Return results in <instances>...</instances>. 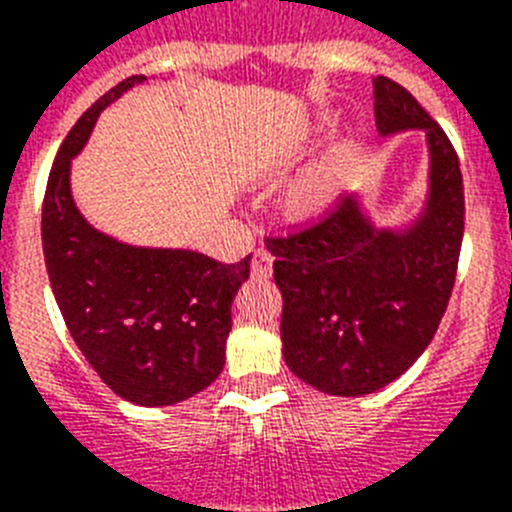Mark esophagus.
<instances>
[{
	"label": "esophagus",
	"mask_w": 512,
	"mask_h": 512,
	"mask_svg": "<svg viewBox=\"0 0 512 512\" xmlns=\"http://www.w3.org/2000/svg\"><path fill=\"white\" fill-rule=\"evenodd\" d=\"M271 266H274V256H271L269 251H256L253 253V261H251V271L253 277H271Z\"/></svg>",
	"instance_id": "esophagus-1"
}]
</instances>
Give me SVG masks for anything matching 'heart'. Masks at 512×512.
<instances>
[{
  "label": "heart",
  "mask_w": 512,
  "mask_h": 512,
  "mask_svg": "<svg viewBox=\"0 0 512 512\" xmlns=\"http://www.w3.org/2000/svg\"><path fill=\"white\" fill-rule=\"evenodd\" d=\"M338 189V176L333 166H320L315 174H310L300 187L292 192L289 205L297 212H318L333 202Z\"/></svg>",
  "instance_id": "heart-1"
}]
</instances>
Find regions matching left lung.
Wrapping results in <instances>:
<instances>
[{
	"label": "left lung",
	"instance_id": "8db88e82",
	"mask_svg": "<svg viewBox=\"0 0 512 512\" xmlns=\"http://www.w3.org/2000/svg\"><path fill=\"white\" fill-rule=\"evenodd\" d=\"M382 135L423 128L431 194L405 233L379 230L348 194L323 217L269 235L282 289L284 361L325 395L359 397L408 372L449 307L464 238V182L449 135L390 76L374 79Z\"/></svg>",
	"mask_w": 512,
	"mask_h": 512
}]
</instances>
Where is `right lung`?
<instances>
[{
    "label": "right lung",
    "instance_id": "add662e5",
    "mask_svg": "<svg viewBox=\"0 0 512 512\" xmlns=\"http://www.w3.org/2000/svg\"><path fill=\"white\" fill-rule=\"evenodd\" d=\"M143 79H122L69 130L48 176L40 228L53 295L84 359L122 400L161 408L197 395L223 372L230 305L251 256L220 264L205 253L125 246L76 210L71 158L99 112Z\"/></svg>",
    "mask_w": 512,
    "mask_h": 512
}]
</instances>
